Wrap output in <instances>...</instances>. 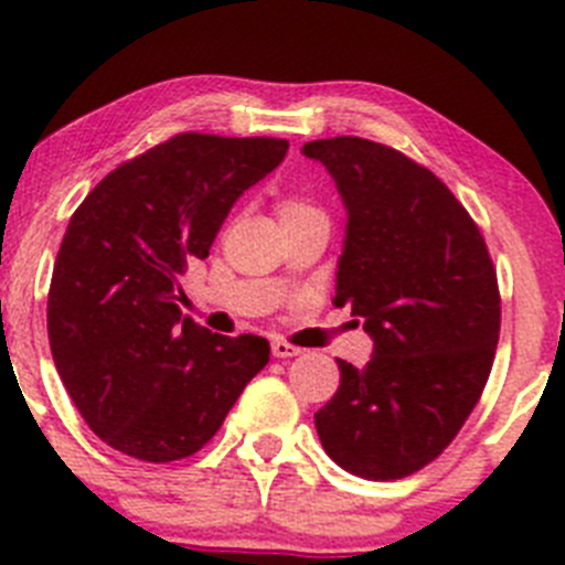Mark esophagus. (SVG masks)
I'll use <instances>...</instances> for the list:
<instances>
[{
	"mask_svg": "<svg viewBox=\"0 0 565 565\" xmlns=\"http://www.w3.org/2000/svg\"><path fill=\"white\" fill-rule=\"evenodd\" d=\"M273 356H278V360H289V356H298L300 348L292 345V342L287 340H273Z\"/></svg>",
	"mask_w": 565,
	"mask_h": 565,
	"instance_id": "34e87169",
	"label": "esophagus"
}]
</instances>
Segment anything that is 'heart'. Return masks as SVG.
<instances>
[{
  "label": "heart",
  "instance_id": "1",
  "mask_svg": "<svg viewBox=\"0 0 565 565\" xmlns=\"http://www.w3.org/2000/svg\"><path fill=\"white\" fill-rule=\"evenodd\" d=\"M278 217H281V223H292V220L326 217V214L318 209V205L309 203V200L295 198V194H287V198L278 200Z\"/></svg>",
  "mask_w": 565,
  "mask_h": 565
}]
</instances>
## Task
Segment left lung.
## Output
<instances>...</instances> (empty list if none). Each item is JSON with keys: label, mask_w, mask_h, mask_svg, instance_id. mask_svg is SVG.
Segmentation results:
<instances>
[{"label": "left lung", "mask_w": 565, "mask_h": 565, "mask_svg": "<svg viewBox=\"0 0 565 565\" xmlns=\"http://www.w3.org/2000/svg\"><path fill=\"white\" fill-rule=\"evenodd\" d=\"M348 211L334 307L365 320V367L315 413L326 455L365 479H402L457 437L490 376L502 300L488 245L460 200L404 152L356 136L303 145Z\"/></svg>", "instance_id": "left-lung-1"}]
</instances>
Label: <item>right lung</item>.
I'll return each instance as SVG.
<instances>
[{
    "label": "right lung",
    "instance_id": "1",
    "mask_svg": "<svg viewBox=\"0 0 565 565\" xmlns=\"http://www.w3.org/2000/svg\"><path fill=\"white\" fill-rule=\"evenodd\" d=\"M284 139L178 134L119 163L77 205L46 303L61 382L94 435L145 462L194 455L270 360L265 337L183 318L181 276Z\"/></svg>",
    "mask_w": 565,
    "mask_h": 565
}]
</instances>
